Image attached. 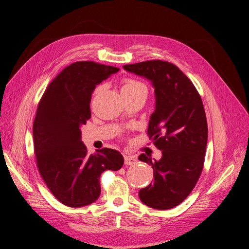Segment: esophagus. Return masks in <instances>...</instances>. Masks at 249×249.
I'll use <instances>...</instances> for the list:
<instances>
[{
  "mask_svg": "<svg viewBox=\"0 0 249 249\" xmlns=\"http://www.w3.org/2000/svg\"><path fill=\"white\" fill-rule=\"evenodd\" d=\"M137 162V159L135 158V156H125L124 158V163L126 165H131V164H134Z\"/></svg>",
  "mask_w": 249,
  "mask_h": 249,
  "instance_id": "esophagus-1",
  "label": "esophagus"
}]
</instances>
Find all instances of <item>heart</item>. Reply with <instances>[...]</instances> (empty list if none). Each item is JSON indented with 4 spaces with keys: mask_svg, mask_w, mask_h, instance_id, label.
I'll list each match as a JSON object with an SVG mask.
<instances>
[{
    "mask_svg": "<svg viewBox=\"0 0 249 249\" xmlns=\"http://www.w3.org/2000/svg\"><path fill=\"white\" fill-rule=\"evenodd\" d=\"M102 89V86L98 87L95 90V94H98ZM148 89L145 84L142 82L135 80L131 77H124L121 81V95L123 98L130 97V96H138L142 95L147 97Z\"/></svg>",
    "mask_w": 249,
    "mask_h": 249,
    "instance_id": "1",
    "label": "heart"
}]
</instances>
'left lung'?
<instances>
[{
	"label": "left lung",
	"mask_w": 249,
	"mask_h": 249,
	"mask_svg": "<svg viewBox=\"0 0 249 249\" xmlns=\"http://www.w3.org/2000/svg\"><path fill=\"white\" fill-rule=\"evenodd\" d=\"M123 68L151 81L156 100L147 135L162 158L152 160L144 153L139 155V160L151 164L154 178L139 191V198L158 210L172 209L191 194L204 167L208 125L201 96L172 62L156 59Z\"/></svg>",
	"instance_id": "8db88e82"
}]
</instances>
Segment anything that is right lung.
Segmentation results:
<instances>
[{
	"label": "right lung",
	"instance_id": "add662e5",
	"mask_svg": "<svg viewBox=\"0 0 249 249\" xmlns=\"http://www.w3.org/2000/svg\"><path fill=\"white\" fill-rule=\"evenodd\" d=\"M119 71L94 61H76L63 69L46 88L33 123L38 172L63 205L80 208L101 194L100 177L124 163L119 151L102 148L89 154L81 141V127L90 118L96 86Z\"/></svg>",
	"mask_w": 249,
	"mask_h": 249
}]
</instances>
